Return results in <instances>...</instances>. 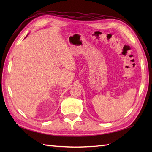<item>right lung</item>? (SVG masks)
I'll use <instances>...</instances> for the list:
<instances>
[{
    "label": "right lung",
    "mask_w": 152,
    "mask_h": 152,
    "mask_svg": "<svg viewBox=\"0 0 152 152\" xmlns=\"http://www.w3.org/2000/svg\"><path fill=\"white\" fill-rule=\"evenodd\" d=\"M26 36H27V35H26Z\"/></svg>",
    "instance_id": "right-lung-1"
}]
</instances>
